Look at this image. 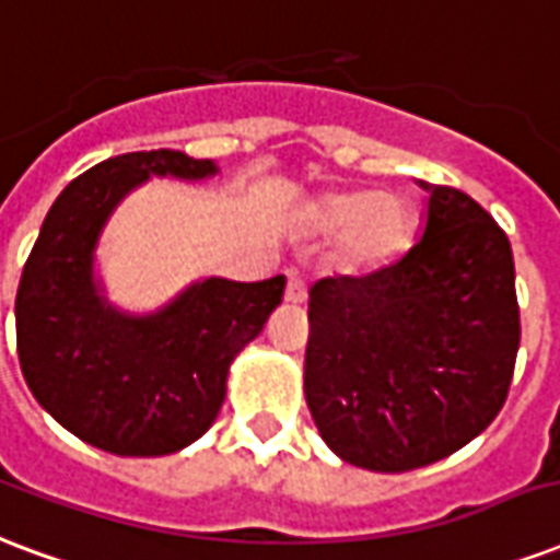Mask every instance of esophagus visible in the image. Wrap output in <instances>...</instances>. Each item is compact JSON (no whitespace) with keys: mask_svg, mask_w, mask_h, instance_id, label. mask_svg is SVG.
<instances>
[{"mask_svg":"<svg viewBox=\"0 0 560 560\" xmlns=\"http://www.w3.org/2000/svg\"><path fill=\"white\" fill-rule=\"evenodd\" d=\"M285 277H289V283H285V301L289 304H304L306 298V283L304 277H301V271H285Z\"/></svg>","mask_w":560,"mask_h":560,"instance_id":"esophagus-1","label":"esophagus"}]
</instances>
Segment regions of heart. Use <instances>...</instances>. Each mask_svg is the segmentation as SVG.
Masks as SVG:
<instances>
[{
  "label": "heart",
  "instance_id": "b5f03b06",
  "mask_svg": "<svg viewBox=\"0 0 560 560\" xmlns=\"http://www.w3.org/2000/svg\"><path fill=\"white\" fill-rule=\"evenodd\" d=\"M410 221L405 200L375 191H339L318 200L313 209L315 230H348L342 256L351 268H375L395 259L407 247Z\"/></svg>",
  "mask_w": 560,
  "mask_h": 560
}]
</instances>
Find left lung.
Listing matches in <instances>:
<instances>
[{
  "label": "left lung",
  "mask_w": 560,
  "mask_h": 560,
  "mask_svg": "<svg viewBox=\"0 0 560 560\" xmlns=\"http://www.w3.org/2000/svg\"><path fill=\"white\" fill-rule=\"evenodd\" d=\"M395 265L310 289L304 393L336 455L407 472L455 455L502 410L520 348L511 242L448 185Z\"/></svg>",
  "instance_id": "1"
}]
</instances>
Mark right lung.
I'll list each match as a JSON object with an SVG mask.
<instances>
[{
  "label": "right lung",
  "mask_w": 560,
  "mask_h": 560,
  "mask_svg": "<svg viewBox=\"0 0 560 560\" xmlns=\"http://www.w3.org/2000/svg\"><path fill=\"white\" fill-rule=\"evenodd\" d=\"M212 159L150 150L75 176L44 218L16 289V354L37 405L79 440L120 457H159L203 436L226 372L283 301L285 277H209L150 315L105 301L94 250L105 221L150 176L206 179Z\"/></svg>",
  "instance_id": "obj_1"
}]
</instances>
